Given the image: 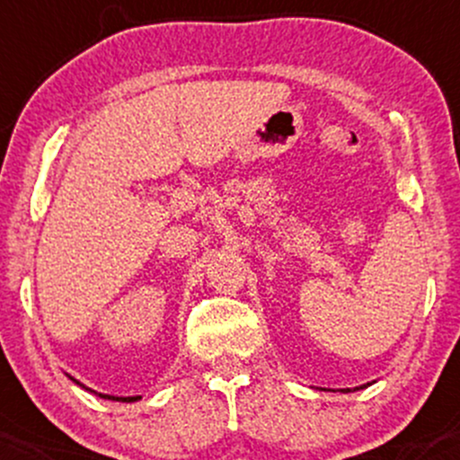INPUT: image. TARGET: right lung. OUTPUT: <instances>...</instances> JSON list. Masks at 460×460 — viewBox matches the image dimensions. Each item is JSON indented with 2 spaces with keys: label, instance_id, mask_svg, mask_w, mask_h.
Returning <instances> with one entry per match:
<instances>
[{
  "label": "right lung",
  "instance_id": "1",
  "mask_svg": "<svg viewBox=\"0 0 460 460\" xmlns=\"http://www.w3.org/2000/svg\"><path fill=\"white\" fill-rule=\"evenodd\" d=\"M73 381H75V378H73ZM75 383H79V381H75ZM99 396H103V399H111V401H126V403L141 399V396H108V394H99Z\"/></svg>",
  "mask_w": 460,
  "mask_h": 460
}]
</instances>
